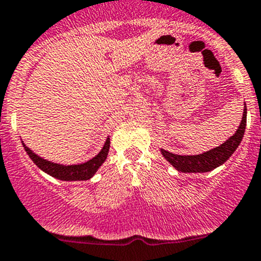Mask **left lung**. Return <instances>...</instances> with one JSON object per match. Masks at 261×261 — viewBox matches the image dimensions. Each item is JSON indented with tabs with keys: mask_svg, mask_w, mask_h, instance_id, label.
Here are the masks:
<instances>
[{
	"mask_svg": "<svg viewBox=\"0 0 261 261\" xmlns=\"http://www.w3.org/2000/svg\"><path fill=\"white\" fill-rule=\"evenodd\" d=\"M244 114H242L241 123H240L239 128L234 132L233 136L229 137L227 141L219 144L216 148L205 151L199 154H176L172 152L166 151V149L161 148L162 156L165 157L166 161L170 162V165L175 167L177 171L180 172H208L212 170L217 169L218 166L223 165L229 157L232 156L237 147L240 146L244 137L245 128H246V104H244Z\"/></svg>",
	"mask_w": 261,
	"mask_h": 261,
	"instance_id": "1",
	"label": "left lung"
}]
</instances>
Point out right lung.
Masks as SVG:
<instances>
[{
  "mask_svg": "<svg viewBox=\"0 0 261 261\" xmlns=\"http://www.w3.org/2000/svg\"><path fill=\"white\" fill-rule=\"evenodd\" d=\"M21 143L24 149L27 151V153L29 154V157L32 159V161L34 162L42 171L50 175L51 177L62 180V181H81V180L91 179V177L96 174L97 170L100 169V166L105 162L110 148V138L109 136H108L101 151H100L95 157L90 159L89 161L76 165H63L43 159L39 154L33 152L22 141Z\"/></svg>",
  "mask_w": 261,
  "mask_h": 261,
  "instance_id": "add662e5",
  "label": "right lung"
}]
</instances>
